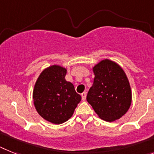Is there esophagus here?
<instances>
[{
  "instance_id": "obj_1",
  "label": "esophagus",
  "mask_w": 154,
  "mask_h": 154,
  "mask_svg": "<svg viewBox=\"0 0 154 154\" xmlns=\"http://www.w3.org/2000/svg\"><path fill=\"white\" fill-rule=\"evenodd\" d=\"M86 96H87L86 92H83V93L81 94V97H82L83 101H85V100H86Z\"/></svg>"
}]
</instances>
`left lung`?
I'll return each instance as SVG.
<instances>
[{
    "instance_id": "left-lung-1",
    "label": "left lung",
    "mask_w": 154,
    "mask_h": 154,
    "mask_svg": "<svg viewBox=\"0 0 154 154\" xmlns=\"http://www.w3.org/2000/svg\"><path fill=\"white\" fill-rule=\"evenodd\" d=\"M94 79L87 101L101 119L117 120L129 110L132 93L125 72L116 63L104 60L93 67Z\"/></svg>"
}]
</instances>
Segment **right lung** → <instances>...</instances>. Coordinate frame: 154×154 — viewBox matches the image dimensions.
Segmentation results:
<instances>
[{"label":"right lung","mask_w":154,"mask_h":154,"mask_svg":"<svg viewBox=\"0 0 154 154\" xmlns=\"http://www.w3.org/2000/svg\"><path fill=\"white\" fill-rule=\"evenodd\" d=\"M66 69L53 65L41 73L33 91V101L38 114L53 124H62L73 116L81 100L73 84L65 80Z\"/></svg>","instance_id":"1"}]
</instances>
